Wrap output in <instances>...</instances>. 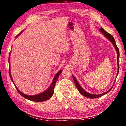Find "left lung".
<instances>
[{
    "mask_svg": "<svg viewBox=\"0 0 126 126\" xmlns=\"http://www.w3.org/2000/svg\"><path fill=\"white\" fill-rule=\"evenodd\" d=\"M99 31L101 32H102V33L103 34V35L105 36V37L108 38V39H109L110 42H112V43L113 44V45L114 46L115 49H116V52H117V62H118V72H117V75H118V72H119V63H118V59H119V49H118V48L117 47V46L116 45V42H115V40L114 39V38L113 37V36L110 34V33H108L106 31H104V30L101 27V28L99 29ZM73 76V80L74 81V83L76 84V86L77 89H78L79 92L80 94H82L83 95H84V97H86L87 98H98L102 96V95H103L104 94H106L107 93L109 92L111 90L112 87H111V88H110L109 90H108L107 92H106L104 93H102V94H91L87 92L86 91H85L83 89L82 87H80V86L79 84V83L78 82L77 80L76 79V78L74 77Z\"/></svg>",
    "mask_w": 126,
    "mask_h": 126,
    "instance_id": "obj_1",
    "label": "left lung"
}]
</instances>
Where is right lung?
Masks as SVG:
<instances>
[{"instance_id": "add662e5", "label": "right lung", "mask_w": 126, "mask_h": 126, "mask_svg": "<svg viewBox=\"0 0 126 126\" xmlns=\"http://www.w3.org/2000/svg\"><path fill=\"white\" fill-rule=\"evenodd\" d=\"M22 32H21L18 35H17L16 38L18 37L19 35H20ZM10 52L9 55V64H10ZM62 71V70H60V71H59L58 72V73L56 74V75H55L54 79H53V80L52 81V83H51L49 87V88L47 89L46 91L43 92L42 93L39 94L34 95H29L25 94L21 92L18 89V88H17V87H16V86H15V84H14V86H16V88L17 89V91H18L19 93L20 94L22 95V96H23V97L25 98H26L27 99H29V100H30V101H34V102H40L45 101H47V100H48L49 98H50L51 97H52L53 95V93H54V87H55V83H56L57 79L58 78L59 76L60 75V74L61 73ZM9 75H10V78H11V80H12L13 83H14L13 80V79H12V77L11 76V73H10V66H9Z\"/></svg>"}]
</instances>
